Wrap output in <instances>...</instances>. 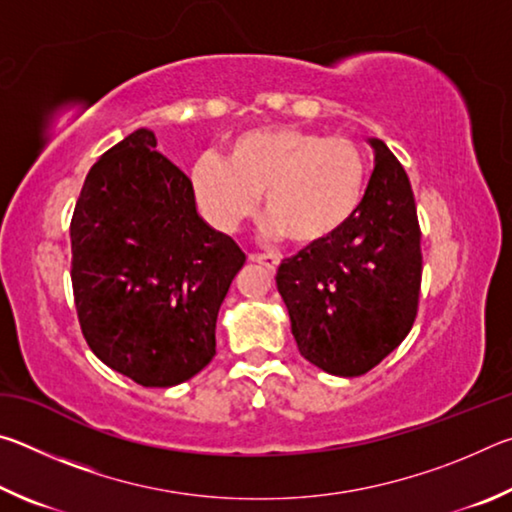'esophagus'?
I'll return each instance as SVG.
<instances>
[{
  "label": "esophagus",
  "instance_id": "esophagus-1",
  "mask_svg": "<svg viewBox=\"0 0 512 512\" xmlns=\"http://www.w3.org/2000/svg\"><path fill=\"white\" fill-rule=\"evenodd\" d=\"M248 259H250V262H255V264H264L266 268H271V271H275V268L280 266V257H275V255H259V253H250V255H248Z\"/></svg>",
  "mask_w": 512,
  "mask_h": 512
}]
</instances>
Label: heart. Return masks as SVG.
Masks as SVG:
<instances>
[{
  "instance_id": "b5f03b06",
  "label": "heart",
  "mask_w": 512,
  "mask_h": 512,
  "mask_svg": "<svg viewBox=\"0 0 512 512\" xmlns=\"http://www.w3.org/2000/svg\"><path fill=\"white\" fill-rule=\"evenodd\" d=\"M189 180L203 214L219 230H235L264 194L268 237L318 246L339 235L359 212L368 160L348 137L262 126L239 133L225 158L198 155Z\"/></svg>"
}]
</instances>
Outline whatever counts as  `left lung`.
I'll use <instances>...</instances> for the list:
<instances>
[{
  "label": "left lung",
  "mask_w": 512,
  "mask_h": 512,
  "mask_svg": "<svg viewBox=\"0 0 512 512\" xmlns=\"http://www.w3.org/2000/svg\"><path fill=\"white\" fill-rule=\"evenodd\" d=\"M375 171L359 212L325 244L302 248L277 268L298 350L336 377H359L386 359L418 314L422 253L409 176L370 137Z\"/></svg>",
  "instance_id": "8db88e82"
}]
</instances>
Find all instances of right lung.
<instances>
[{"label": "right lung", "instance_id": "1", "mask_svg": "<svg viewBox=\"0 0 512 512\" xmlns=\"http://www.w3.org/2000/svg\"><path fill=\"white\" fill-rule=\"evenodd\" d=\"M137 128L90 169L69 225L72 287L90 350L149 388L216 354V316L246 262L196 210L192 180Z\"/></svg>", "mask_w": 512, "mask_h": 512}]
</instances>
